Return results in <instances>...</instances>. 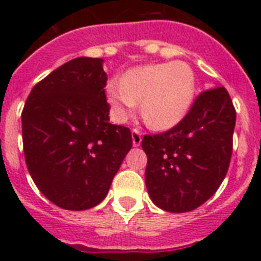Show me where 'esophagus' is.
Here are the masks:
<instances>
[{"instance_id": "esophagus-1", "label": "esophagus", "mask_w": 261, "mask_h": 261, "mask_svg": "<svg viewBox=\"0 0 261 261\" xmlns=\"http://www.w3.org/2000/svg\"><path fill=\"white\" fill-rule=\"evenodd\" d=\"M131 137H133V145L134 146H139L142 142V133L138 128H133L131 131Z\"/></svg>"}]
</instances>
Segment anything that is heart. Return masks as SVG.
I'll list each match as a JSON object with an SVG mask.
<instances>
[{"label":"heart","mask_w":261,"mask_h":261,"mask_svg":"<svg viewBox=\"0 0 261 261\" xmlns=\"http://www.w3.org/2000/svg\"><path fill=\"white\" fill-rule=\"evenodd\" d=\"M108 97L119 118H126L141 101V115L147 126L165 130L177 124L190 111L195 96L194 71L187 63L145 65L112 80Z\"/></svg>","instance_id":"1"}]
</instances>
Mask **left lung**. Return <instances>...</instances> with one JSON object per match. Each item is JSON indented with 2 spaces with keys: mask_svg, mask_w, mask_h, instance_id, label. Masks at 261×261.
Here are the masks:
<instances>
[{
  "mask_svg": "<svg viewBox=\"0 0 261 261\" xmlns=\"http://www.w3.org/2000/svg\"><path fill=\"white\" fill-rule=\"evenodd\" d=\"M234 126L233 101L217 87L198 94L176 126L143 137L145 181L155 206L187 213L217 192L230 164Z\"/></svg>",
  "mask_w": 261,
  "mask_h": 261,
  "instance_id": "obj_1",
  "label": "left lung"
}]
</instances>
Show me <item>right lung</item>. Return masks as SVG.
I'll list each match as a JSON object with an SVG mask.
<instances>
[{
  "label": "right lung",
  "mask_w": 261,
  "mask_h": 261,
  "mask_svg": "<svg viewBox=\"0 0 261 261\" xmlns=\"http://www.w3.org/2000/svg\"><path fill=\"white\" fill-rule=\"evenodd\" d=\"M106 84L102 59L80 57L39 81L22 108L28 172L65 210L101 202L133 146L130 128L110 123Z\"/></svg>",
  "instance_id": "right-lung-1"
}]
</instances>
